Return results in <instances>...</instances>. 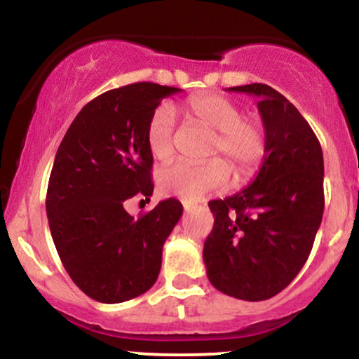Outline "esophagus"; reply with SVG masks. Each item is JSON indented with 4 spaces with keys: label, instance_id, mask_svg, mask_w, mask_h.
I'll list each match as a JSON object with an SVG mask.
<instances>
[{
    "label": "esophagus",
    "instance_id": "esophagus-1",
    "mask_svg": "<svg viewBox=\"0 0 359 359\" xmlns=\"http://www.w3.org/2000/svg\"><path fill=\"white\" fill-rule=\"evenodd\" d=\"M189 209H191V205H189V204H184V211H189Z\"/></svg>",
    "mask_w": 359,
    "mask_h": 359
}]
</instances>
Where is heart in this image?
<instances>
[{"mask_svg":"<svg viewBox=\"0 0 359 359\" xmlns=\"http://www.w3.org/2000/svg\"><path fill=\"white\" fill-rule=\"evenodd\" d=\"M189 111L201 126L214 131L209 155H224L238 179L253 174L266 148L265 131L257 119L243 118L240 106L219 94L194 97L189 102ZM175 123V111L170 104H162L154 111L147 126V145L154 158L165 162L174 155ZM228 163L222 158L203 163H172L160 170L158 184L163 192L172 196L199 201L228 185Z\"/></svg>","mask_w":359,"mask_h":359,"instance_id":"b5f03b06","label":"heart"}]
</instances>
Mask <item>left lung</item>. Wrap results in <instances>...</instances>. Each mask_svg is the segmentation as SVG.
Here are the masks:
<instances>
[{"instance_id": "1", "label": "left lung", "mask_w": 359, "mask_h": 359, "mask_svg": "<svg viewBox=\"0 0 359 359\" xmlns=\"http://www.w3.org/2000/svg\"><path fill=\"white\" fill-rule=\"evenodd\" d=\"M258 97L263 163L248 187L209 203L204 243L209 282L229 297L266 300L292 282L311 255L324 212V158L299 109L266 84L229 88Z\"/></svg>"}]
</instances>
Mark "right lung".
Wrapping results in <instances>:
<instances>
[{
	"label": "right lung",
	"mask_w": 359,
	"mask_h": 359,
	"mask_svg": "<svg viewBox=\"0 0 359 359\" xmlns=\"http://www.w3.org/2000/svg\"><path fill=\"white\" fill-rule=\"evenodd\" d=\"M182 89L137 82L94 97L62 140L47 189V217L72 282L102 304L135 299L156 282L163 243L182 216L177 199L138 219L125 201L154 192L147 126L163 97Z\"/></svg>",
	"instance_id": "1"
}]
</instances>
